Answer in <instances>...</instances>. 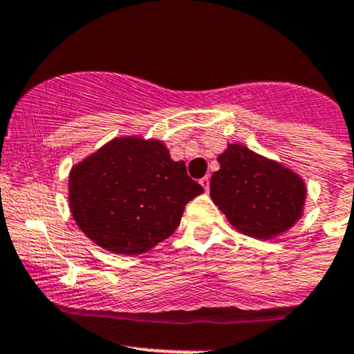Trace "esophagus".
I'll return each mask as SVG.
<instances>
[{"label": "esophagus", "instance_id": "34e87169", "mask_svg": "<svg viewBox=\"0 0 354 354\" xmlns=\"http://www.w3.org/2000/svg\"><path fill=\"white\" fill-rule=\"evenodd\" d=\"M200 185L201 186H203V189H205V192H209V176H203V178H201V180H200Z\"/></svg>", "mask_w": 354, "mask_h": 354}]
</instances>
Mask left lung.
<instances>
[{
    "instance_id": "obj_1",
    "label": "left lung",
    "mask_w": 354,
    "mask_h": 354,
    "mask_svg": "<svg viewBox=\"0 0 354 354\" xmlns=\"http://www.w3.org/2000/svg\"><path fill=\"white\" fill-rule=\"evenodd\" d=\"M218 162L209 196L236 230L267 240L302 215L306 186L290 169L240 145L228 146Z\"/></svg>"
}]
</instances>
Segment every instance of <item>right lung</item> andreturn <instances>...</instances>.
<instances>
[{
	"label": "right lung",
	"instance_id": "obj_1",
	"mask_svg": "<svg viewBox=\"0 0 354 354\" xmlns=\"http://www.w3.org/2000/svg\"><path fill=\"white\" fill-rule=\"evenodd\" d=\"M70 209L80 230L114 254H145L178 228L203 188L159 141L119 138L70 171Z\"/></svg>",
	"mask_w": 354,
	"mask_h": 354
}]
</instances>
